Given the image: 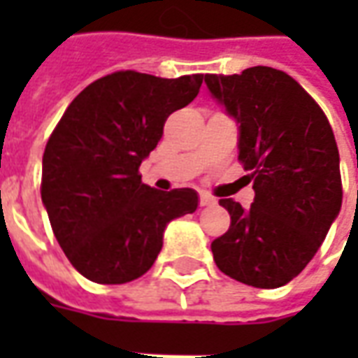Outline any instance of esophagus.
Instances as JSON below:
<instances>
[{
	"label": "esophagus",
	"instance_id": "obj_1",
	"mask_svg": "<svg viewBox=\"0 0 358 358\" xmlns=\"http://www.w3.org/2000/svg\"><path fill=\"white\" fill-rule=\"evenodd\" d=\"M199 205H201V207H210V205H217V199L207 194H201V197H199Z\"/></svg>",
	"mask_w": 358,
	"mask_h": 358
}]
</instances>
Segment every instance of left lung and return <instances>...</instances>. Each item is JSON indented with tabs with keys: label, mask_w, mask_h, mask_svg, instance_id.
Here are the masks:
<instances>
[{
	"label": "left lung",
	"mask_w": 358,
	"mask_h": 358,
	"mask_svg": "<svg viewBox=\"0 0 358 358\" xmlns=\"http://www.w3.org/2000/svg\"><path fill=\"white\" fill-rule=\"evenodd\" d=\"M213 99L238 124V159L253 171L249 209L220 199L232 224L210 243L241 284L274 289L305 268L341 209L339 151L322 109L289 74L251 66L205 74Z\"/></svg>",
	"instance_id": "8db88e82"
}]
</instances>
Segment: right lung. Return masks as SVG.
I'll return each mask as SVG.
<instances>
[{
    "label": "right lung",
    "mask_w": 358,
    "mask_h": 358,
    "mask_svg": "<svg viewBox=\"0 0 358 358\" xmlns=\"http://www.w3.org/2000/svg\"><path fill=\"white\" fill-rule=\"evenodd\" d=\"M203 74L159 78L120 71L82 90L45 145L42 201L66 259L97 284L143 276L174 218L195 213L192 187L141 184L140 164L157 148L164 120L195 99Z\"/></svg>",
    "instance_id": "obj_1"
}]
</instances>
